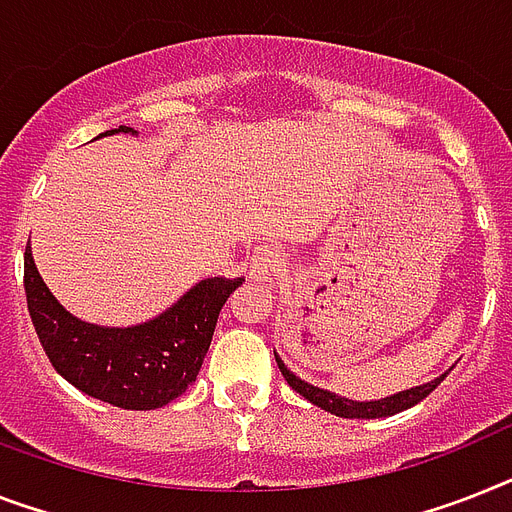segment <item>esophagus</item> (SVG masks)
Returning <instances> with one entry per match:
<instances>
[{
	"label": "esophagus",
	"mask_w": 512,
	"mask_h": 512,
	"mask_svg": "<svg viewBox=\"0 0 512 512\" xmlns=\"http://www.w3.org/2000/svg\"><path fill=\"white\" fill-rule=\"evenodd\" d=\"M281 249L276 244H260L249 257V278L252 281H268L281 268Z\"/></svg>",
	"instance_id": "34e87169"
}]
</instances>
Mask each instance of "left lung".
<instances>
[{
    "label": "left lung",
    "mask_w": 512,
    "mask_h": 512,
    "mask_svg": "<svg viewBox=\"0 0 512 512\" xmlns=\"http://www.w3.org/2000/svg\"><path fill=\"white\" fill-rule=\"evenodd\" d=\"M276 363L284 373L286 384L292 386L294 392H299L305 400H310L313 405H318L321 410H328V413L339 415V418H386V415H394V413H402L407 407L418 405L421 400H426L431 392H434L436 386L442 384L444 376L442 373L439 378L429 381V384L423 386H415V389H405V392H397L392 397H384V400H373V402H355V400H347V397H339L334 392H326V389H318V386L307 384L302 381L299 376H294L289 368L284 365V360L276 355Z\"/></svg>",
    "instance_id": "obj_1"
}]
</instances>
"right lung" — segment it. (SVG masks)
<instances>
[{"mask_svg": "<svg viewBox=\"0 0 512 512\" xmlns=\"http://www.w3.org/2000/svg\"><path fill=\"white\" fill-rule=\"evenodd\" d=\"M120 131L136 134L120 126L99 136ZM242 281L205 278L152 321L110 328L70 315L39 276L31 249L23 270L28 313L54 371L83 394L123 410L168 405L197 381L220 310Z\"/></svg>", "mask_w": 512, "mask_h": 512, "instance_id": "add662e5", "label": "right lung"}]
</instances>
